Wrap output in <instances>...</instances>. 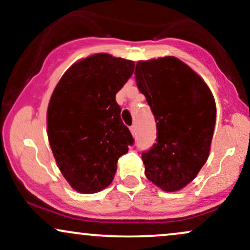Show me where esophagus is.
I'll return each instance as SVG.
<instances>
[{"label": "esophagus", "mask_w": 250, "mask_h": 250, "mask_svg": "<svg viewBox=\"0 0 250 250\" xmlns=\"http://www.w3.org/2000/svg\"><path fill=\"white\" fill-rule=\"evenodd\" d=\"M130 131H131V134H133V136H135V135H136V127H135V125H131Z\"/></svg>", "instance_id": "esophagus-1"}]
</instances>
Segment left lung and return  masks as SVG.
I'll return each mask as SVG.
<instances>
[{
  "mask_svg": "<svg viewBox=\"0 0 250 250\" xmlns=\"http://www.w3.org/2000/svg\"><path fill=\"white\" fill-rule=\"evenodd\" d=\"M139 90L155 116L156 143L142 154L145 174L163 191L181 190L207 162L216 104L199 74L174 56L139 61Z\"/></svg>",
  "mask_w": 250,
  "mask_h": 250,
  "instance_id": "obj_1",
  "label": "left lung"
}]
</instances>
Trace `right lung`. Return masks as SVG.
<instances>
[{
	"label": "right lung",
	"mask_w": 250,
	"mask_h": 250,
	"mask_svg": "<svg viewBox=\"0 0 250 250\" xmlns=\"http://www.w3.org/2000/svg\"><path fill=\"white\" fill-rule=\"evenodd\" d=\"M134 67L130 60L94 54L68 68L51 94L48 140L60 171L79 193L107 188L117 160L133 145L115 96Z\"/></svg>",
	"instance_id": "right-lung-1"
}]
</instances>
